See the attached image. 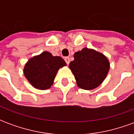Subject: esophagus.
Instances as JSON below:
<instances>
[{"label":"esophagus","mask_w":134,"mask_h":134,"mask_svg":"<svg viewBox=\"0 0 134 134\" xmlns=\"http://www.w3.org/2000/svg\"><path fill=\"white\" fill-rule=\"evenodd\" d=\"M64 61L66 62V63L67 64H70V57H64Z\"/></svg>","instance_id":"34e87169"}]
</instances>
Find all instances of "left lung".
<instances>
[{
    "label": "left lung",
    "mask_w": 134,
    "mask_h": 134,
    "mask_svg": "<svg viewBox=\"0 0 134 134\" xmlns=\"http://www.w3.org/2000/svg\"><path fill=\"white\" fill-rule=\"evenodd\" d=\"M70 68L77 85L84 90H93L103 82L110 69L108 59L93 49L84 48L75 53Z\"/></svg>",
    "instance_id": "1"
}]
</instances>
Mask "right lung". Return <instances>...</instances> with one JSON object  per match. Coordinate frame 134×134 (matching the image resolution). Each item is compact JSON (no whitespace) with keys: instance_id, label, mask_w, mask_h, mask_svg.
<instances>
[{"instance_id":"1","label":"right lung","mask_w":134,"mask_h":134,"mask_svg":"<svg viewBox=\"0 0 134 134\" xmlns=\"http://www.w3.org/2000/svg\"><path fill=\"white\" fill-rule=\"evenodd\" d=\"M66 65L64 59L44 52L30 59L24 70L25 77L34 87L39 90L50 88L60 67Z\"/></svg>"}]
</instances>
